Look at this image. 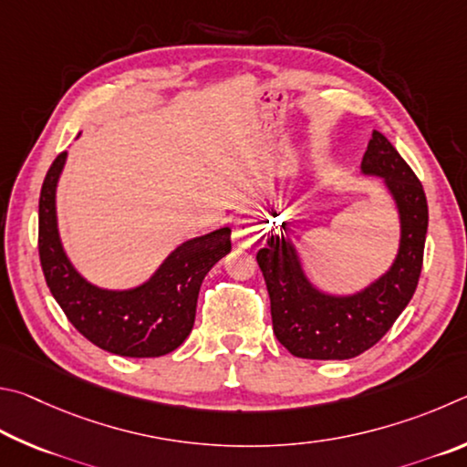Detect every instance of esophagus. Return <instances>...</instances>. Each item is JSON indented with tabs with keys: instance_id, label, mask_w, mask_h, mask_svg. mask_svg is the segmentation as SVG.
I'll use <instances>...</instances> for the list:
<instances>
[{
	"instance_id": "obj_1",
	"label": "esophagus",
	"mask_w": 467,
	"mask_h": 467,
	"mask_svg": "<svg viewBox=\"0 0 467 467\" xmlns=\"http://www.w3.org/2000/svg\"><path fill=\"white\" fill-rule=\"evenodd\" d=\"M232 240L238 248H252L260 240V232H258V227L252 223V221L242 219L234 225Z\"/></svg>"
}]
</instances>
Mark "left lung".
I'll use <instances>...</instances> for the list:
<instances>
[{
    "instance_id": "8db88e82",
    "label": "left lung",
    "mask_w": 467,
    "mask_h": 467,
    "mask_svg": "<svg viewBox=\"0 0 467 467\" xmlns=\"http://www.w3.org/2000/svg\"><path fill=\"white\" fill-rule=\"evenodd\" d=\"M361 171L383 180L400 215L398 254L379 279L350 296L317 289L285 227L256 254L271 297L275 337L299 358L342 361L365 353L394 326L419 285L429 227L420 180L379 130H373Z\"/></svg>"
}]
</instances>
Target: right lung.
Here are the masks:
<instances>
[{
    "mask_svg": "<svg viewBox=\"0 0 467 467\" xmlns=\"http://www.w3.org/2000/svg\"><path fill=\"white\" fill-rule=\"evenodd\" d=\"M67 151L48 168L38 201V254L45 281L79 334L120 357H161L192 330L201 283L232 252V229L186 240L163 260L150 281L133 289H102L81 276L63 250L57 227V182Z\"/></svg>",
    "mask_w": 467,
    "mask_h": 467,
    "instance_id": "add662e5",
    "label": "right lung"
}]
</instances>
